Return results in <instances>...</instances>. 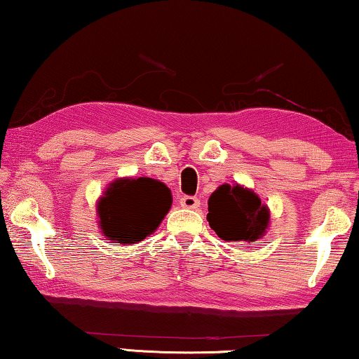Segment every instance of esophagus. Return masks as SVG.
Segmentation results:
<instances>
[{
  "label": "esophagus",
  "mask_w": 359,
  "mask_h": 359,
  "mask_svg": "<svg viewBox=\"0 0 359 359\" xmlns=\"http://www.w3.org/2000/svg\"><path fill=\"white\" fill-rule=\"evenodd\" d=\"M180 204L184 207V209H197L201 205V201L197 199L196 196H183L180 199Z\"/></svg>",
  "instance_id": "34e87169"
}]
</instances>
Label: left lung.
<instances>
[{"label":"left lung","mask_w":359,"mask_h":359,"mask_svg":"<svg viewBox=\"0 0 359 359\" xmlns=\"http://www.w3.org/2000/svg\"><path fill=\"white\" fill-rule=\"evenodd\" d=\"M269 218V209L261 199L240 184H222L209 199L207 220L225 241H256L266 233Z\"/></svg>","instance_id":"1"}]
</instances>
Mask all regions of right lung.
<instances>
[{
    "label": "right lung",
    "mask_w": 359,
    "mask_h": 359,
    "mask_svg": "<svg viewBox=\"0 0 359 359\" xmlns=\"http://www.w3.org/2000/svg\"><path fill=\"white\" fill-rule=\"evenodd\" d=\"M171 207V192L152 178L118 180L98 202L100 226L118 243H139L155 231Z\"/></svg>",
    "instance_id": "obj_1"
}]
</instances>
